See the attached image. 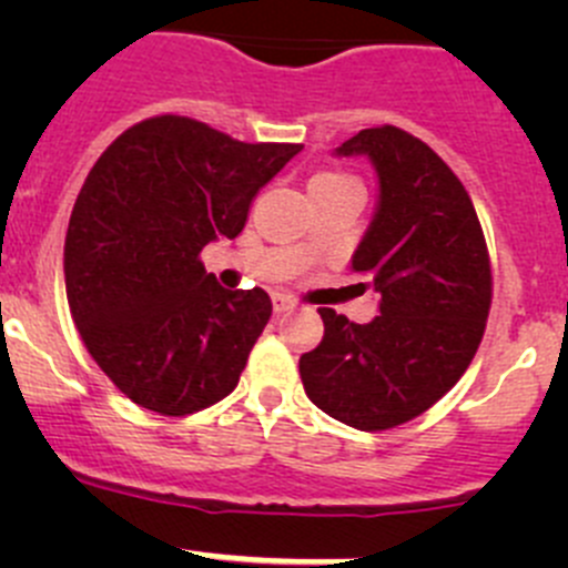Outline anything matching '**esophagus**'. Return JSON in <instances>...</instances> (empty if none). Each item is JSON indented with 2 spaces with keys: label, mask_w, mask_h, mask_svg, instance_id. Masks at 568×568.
Here are the masks:
<instances>
[{
  "label": "esophagus",
  "mask_w": 568,
  "mask_h": 568,
  "mask_svg": "<svg viewBox=\"0 0 568 568\" xmlns=\"http://www.w3.org/2000/svg\"><path fill=\"white\" fill-rule=\"evenodd\" d=\"M272 307H274V313H277V316H283V313L294 311V307H296V302L291 300V296L274 294V300H272Z\"/></svg>",
  "instance_id": "esophagus-1"
}]
</instances>
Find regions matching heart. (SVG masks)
<instances>
[{"label": "heart", "instance_id": "obj_1", "mask_svg": "<svg viewBox=\"0 0 568 568\" xmlns=\"http://www.w3.org/2000/svg\"><path fill=\"white\" fill-rule=\"evenodd\" d=\"M343 183H357L352 175L343 173H318L311 178V189H332V186H343Z\"/></svg>", "mask_w": 568, "mask_h": 568}]
</instances>
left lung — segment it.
Returning a JSON list of instances; mask_svg holds the SVG:
<instances>
[{
    "mask_svg": "<svg viewBox=\"0 0 568 568\" xmlns=\"http://www.w3.org/2000/svg\"><path fill=\"white\" fill-rule=\"evenodd\" d=\"M335 153H363L379 175L374 222L352 257L379 316L354 324L321 307L324 337L300 374L329 417L387 432L437 404L473 363L491 307L489 250L467 189L409 131L363 129Z\"/></svg>",
    "mask_w": 568,
    "mask_h": 568,
    "instance_id": "obj_1",
    "label": "left lung"
}]
</instances>
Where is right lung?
<instances>
[{
	"mask_svg": "<svg viewBox=\"0 0 568 568\" xmlns=\"http://www.w3.org/2000/svg\"><path fill=\"white\" fill-rule=\"evenodd\" d=\"M300 151L156 114L101 153L68 222L65 294L90 357L125 398L183 417L239 385L272 300L222 288L200 252L244 231L257 189Z\"/></svg>",
	"mask_w": 568,
	"mask_h": 568,
	"instance_id": "obj_1",
	"label": "right lung"
}]
</instances>
